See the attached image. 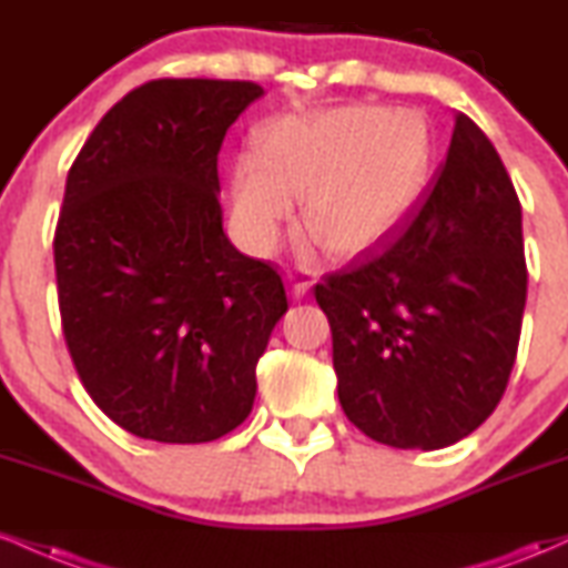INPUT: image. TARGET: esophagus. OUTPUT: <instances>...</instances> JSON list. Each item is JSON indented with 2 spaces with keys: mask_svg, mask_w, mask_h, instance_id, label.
I'll list each match as a JSON object with an SVG mask.
<instances>
[{
  "mask_svg": "<svg viewBox=\"0 0 568 568\" xmlns=\"http://www.w3.org/2000/svg\"><path fill=\"white\" fill-rule=\"evenodd\" d=\"M288 283L293 298H302L312 288V283H315V275L310 270H304V266H293V270H288Z\"/></svg>",
  "mask_w": 568,
  "mask_h": 568,
  "instance_id": "1",
  "label": "esophagus"
}]
</instances>
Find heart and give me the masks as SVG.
Instances as JSON below:
<instances>
[{
  "instance_id": "heart-1",
  "label": "heart",
  "mask_w": 568,
  "mask_h": 568,
  "mask_svg": "<svg viewBox=\"0 0 568 568\" xmlns=\"http://www.w3.org/2000/svg\"><path fill=\"white\" fill-rule=\"evenodd\" d=\"M256 143L258 154L234 162L232 216L258 253L277 245L304 193L310 237L334 253L363 251L408 211L433 160L425 116L387 106L277 116Z\"/></svg>"
}]
</instances>
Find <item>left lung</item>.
Returning a JSON list of instances; mask_svg holds the SVG:
<instances>
[{"instance_id": "obj_1", "label": "left lung", "mask_w": 568, "mask_h": 568, "mask_svg": "<svg viewBox=\"0 0 568 568\" xmlns=\"http://www.w3.org/2000/svg\"><path fill=\"white\" fill-rule=\"evenodd\" d=\"M526 283L510 175L484 130L456 114L422 200L315 285L347 419L393 448L467 438L507 389Z\"/></svg>"}]
</instances>
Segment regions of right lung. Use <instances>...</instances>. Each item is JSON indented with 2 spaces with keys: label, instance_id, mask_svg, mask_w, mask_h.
Returning a JSON list of instances; mask_svg holds the SVG:
<instances>
[{
  "label": "right lung",
  "instance_id": "right-lung-1",
  "mask_svg": "<svg viewBox=\"0 0 568 568\" xmlns=\"http://www.w3.org/2000/svg\"><path fill=\"white\" fill-rule=\"evenodd\" d=\"M258 95L245 80H152L69 171L53 240L63 338L95 406L139 438L243 425L288 310L275 266L230 243L216 197L221 143Z\"/></svg>",
  "mask_w": 568,
  "mask_h": 568
}]
</instances>
